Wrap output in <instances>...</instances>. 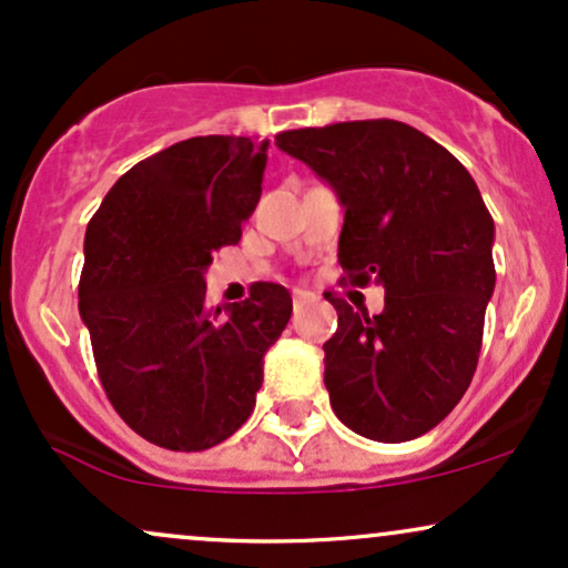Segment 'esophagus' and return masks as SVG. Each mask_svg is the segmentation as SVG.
Returning a JSON list of instances; mask_svg holds the SVG:
<instances>
[{
  "mask_svg": "<svg viewBox=\"0 0 568 568\" xmlns=\"http://www.w3.org/2000/svg\"><path fill=\"white\" fill-rule=\"evenodd\" d=\"M310 296L312 293H306V291H293V304H304V302H310Z\"/></svg>",
  "mask_w": 568,
  "mask_h": 568,
  "instance_id": "1",
  "label": "esophagus"
}]
</instances>
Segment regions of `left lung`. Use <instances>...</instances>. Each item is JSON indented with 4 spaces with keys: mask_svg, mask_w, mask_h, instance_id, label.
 <instances>
[{
    "mask_svg": "<svg viewBox=\"0 0 568 568\" xmlns=\"http://www.w3.org/2000/svg\"><path fill=\"white\" fill-rule=\"evenodd\" d=\"M275 143L328 181L344 205V280L384 288L371 317L331 296L325 389L352 433L419 438L470 387L494 293V219L467 168L406 122L285 130Z\"/></svg>",
    "mask_w": 568,
    "mask_h": 568,
    "instance_id": "8db88e82",
    "label": "left lung"
}]
</instances>
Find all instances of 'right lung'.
I'll list each match as a JSON object with an SVG mask.
<instances>
[{
    "label": "right lung",
    "mask_w": 568,
    "mask_h": 568,
    "mask_svg": "<svg viewBox=\"0 0 568 568\" xmlns=\"http://www.w3.org/2000/svg\"><path fill=\"white\" fill-rule=\"evenodd\" d=\"M270 143L197 135L141 160L84 232L80 315L116 414L149 443L205 452L245 425L264 355L291 321V293L205 304L213 251L256 211Z\"/></svg>",
    "instance_id": "obj_1"
}]
</instances>
